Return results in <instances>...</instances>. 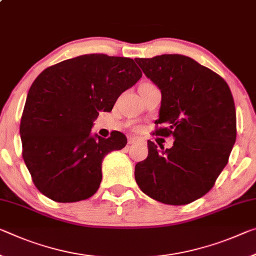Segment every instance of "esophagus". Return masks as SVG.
<instances>
[{
	"instance_id": "obj_1",
	"label": "esophagus",
	"mask_w": 256,
	"mask_h": 256,
	"mask_svg": "<svg viewBox=\"0 0 256 256\" xmlns=\"http://www.w3.org/2000/svg\"><path fill=\"white\" fill-rule=\"evenodd\" d=\"M136 142H138L136 138H134V136H130L128 138V144H136Z\"/></svg>"
}]
</instances>
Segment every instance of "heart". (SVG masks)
<instances>
[{
  "label": "heart",
  "instance_id": "heart-1",
  "mask_svg": "<svg viewBox=\"0 0 256 256\" xmlns=\"http://www.w3.org/2000/svg\"><path fill=\"white\" fill-rule=\"evenodd\" d=\"M146 84H148V83H146Z\"/></svg>",
  "mask_w": 256,
  "mask_h": 256
}]
</instances>
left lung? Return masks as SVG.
I'll use <instances>...</instances> for the list:
<instances>
[{
  "label": "left lung",
  "instance_id": "obj_1",
  "mask_svg": "<svg viewBox=\"0 0 256 256\" xmlns=\"http://www.w3.org/2000/svg\"><path fill=\"white\" fill-rule=\"evenodd\" d=\"M136 62L162 92L156 136L176 139L162 150L148 140V157L136 165V181L157 202L190 204L213 188L228 164L237 136L232 94L220 75L189 56Z\"/></svg>",
  "mask_w": 256,
  "mask_h": 256
}]
</instances>
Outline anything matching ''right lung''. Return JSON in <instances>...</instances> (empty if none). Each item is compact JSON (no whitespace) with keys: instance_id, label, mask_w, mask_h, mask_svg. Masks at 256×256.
<instances>
[{"instance_id":"obj_1","label":"right lung","mask_w":256,"mask_h":256,"mask_svg":"<svg viewBox=\"0 0 256 256\" xmlns=\"http://www.w3.org/2000/svg\"><path fill=\"white\" fill-rule=\"evenodd\" d=\"M131 58L93 54L64 60L36 77L20 120L22 158L36 188L58 202L88 200L99 189L104 157L128 142L115 131L91 136L99 112L141 78Z\"/></svg>"}]
</instances>
